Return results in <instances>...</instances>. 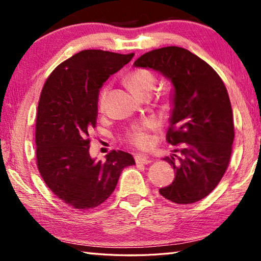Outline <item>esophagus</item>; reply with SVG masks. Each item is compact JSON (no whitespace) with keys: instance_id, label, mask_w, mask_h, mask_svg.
Instances as JSON below:
<instances>
[{"instance_id":"34e87169","label":"esophagus","mask_w":261,"mask_h":261,"mask_svg":"<svg viewBox=\"0 0 261 261\" xmlns=\"http://www.w3.org/2000/svg\"><path fill=\"white\" fill-rule=\"evenodd\" d=\"M136 163H140V165H147V163H151L152 160L148 156L144 155V154H137L135 156Z\"/></svg>"}]
</instances>
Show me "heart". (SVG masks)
<instances>
[{
  "label": "heart",
  "instance_id": "obj_1",
  "mask_svg": "<svg viewBox=\"0 0 261 261\" xmlns=\"http://www.w3.org/2000/svg\"><path fill=\"white\" fill-rule=\"evenodd\" d=\"M126 82L129 86L132 88L137 95L143 93L146 91H152L155 85V77L154 74L146 69H137L132 71L126 78ZM106 92L107 90H102L100 94L99 103L102 107ZM155 129V122L153 120H147L140 124H136L127 131L126 138L132 145L139 148H146L151 144V135L149 132Z\"/></svg>",
  "mask_w": 261,
  "mask_h": 261
}]
</instances>
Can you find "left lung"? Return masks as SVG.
I'll return each mask as SVG.
<instances>
[{
    "label": "left lung",
    "instance_id": "8db88e82",
    "mask_svg": "<svg viewBox=\"0 0 261 261\" xmlns=\"http://www.w3.org/2000/svg\"><path fill=\"white\" fill-rule=\"evenodd\" d=\"M134 65L160 72L174 86L167 141L180 144L174 151L180 156L163 158L174 167L175 179L160 194L176 204L199 201L216 188L230 161L235 131L227 88L211 65L180 47L148 51Z\"/></svg>",
    "mask_w": 261,
    "mask_h": 261
}]
</instances>
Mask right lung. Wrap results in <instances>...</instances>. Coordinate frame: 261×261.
<instances>
[{
	"label": "right lung",
	"instance_id": "add662e5",
	"mask_svg": "<svg viewBox=\"0 0 261 261\" xmlns=\"http://www.w3.org/2000/svg\"><path fill=\"white\" fill-rule=\"evenodd\" d=\"M134 55L79 51L61 63L43 85L35 123L38 169L53 193L72 208L86 211L102 204L122 170L136 163L123 151L108 153L105 162L88 152L100 87Z\"/></svg>",
	"mask_w": 261,
	"mask_h": 261
}]
</instances>
